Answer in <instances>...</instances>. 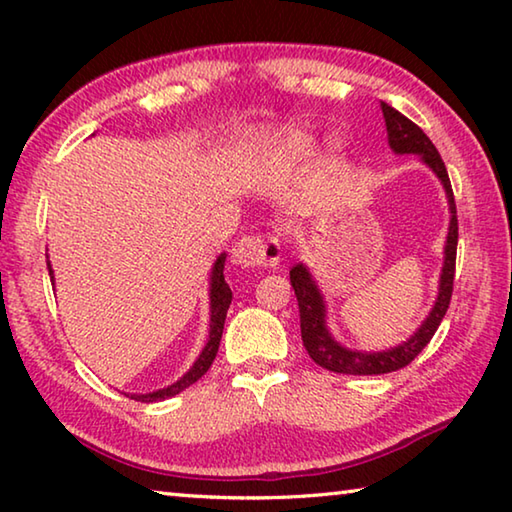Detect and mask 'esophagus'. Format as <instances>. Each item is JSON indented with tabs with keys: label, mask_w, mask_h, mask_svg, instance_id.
<instances>
[{
	"label": "esophagus",
	"mask_w": 512,
	"mask_h": 512,
	"mask_svg": "<svg viewBox=\"0 0 512 512\" xmlns=\"http://www.w3.org/2000/svg\"><path fill=\"white\" fill-rule=\"evenodd\" d=\"M280 259V241L275 237L248 235L241 237L232 248V264L241 268L275 266Z\"/></svg>",
	"instance_id": "34e87169"
}]
</instances>
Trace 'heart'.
I'll list each match as a JSON object with an SVG mask.
<instances>
[{"label": "heart", "mask_w": 512, "mask_h": 512, "mask_svg": "<svg viewBox=\"0 0 512 512\" xmlns=\"http://www.w3.org/2000/svg\"><path fill=\"white\" fill-rule=\"evenodd\" d=\"M311 144H314V140H311V135L302 133V131H284L280 135V140L275 142V149L280 155H284V158L289 160H298V158H305V155L311 151ZM341 149V142L336 140V137H332V140L327 142V158H332L334 153H339Z\"/></svg>", "instance_id": "heart-1"}]
</instances>
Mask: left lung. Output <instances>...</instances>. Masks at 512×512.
<instances>
[{"label": "left lung", "mask_w": 512, "mask_h": 512, "mask_svg": "<svg viewBox=\"0 0 512 512\" xmlns=\"http://www.w3.org/2000/svg\"><path fill=\"white\" fill-rule=\"evenodd\" d=\"M381 112H384L386 133H388V146L397 155H418V158L427 164V167L436 173L440 185L445 189L447 205H449V228H447V241H445V257H443V271H440L438 280V296L429 316L422 320V325L415 329L409 339L400 345L379 352H363V350H350L334 339L327 327V302L320 293L314 275L307 268V264H296L289 271L291 287L296 291L298 307H300V332L302 343L318 366H323L332 372H341V375H384V372H395L418 357V354L427 348L431 336L436 334L438 325L443 323L447 314L449 300H452L454 289V268H456V244H458V219H456V203L452 183H449L445 162L431 144L427 135L422 133L420 126H415L409 117L397 112L393 106L381 101Z\"/></svg>", "instance_id": "8db88e82"}]
</instances>
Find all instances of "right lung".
Masks as SVG:
<instances>
[{"mask_svg":"<svg viewBox=\"0 0 512 512\" xmlns=\"http://www.w3.org/2000/svg\"><path fill=\"white\" fill-rule=\"evenodd\" d=\"M223 266H225V253H221L216 257V262L212 266V275H210V336H207V343L205 348L198 354V359L194 361V366L189 368L183 377L178 381H173L171 386L167 388H160V391H153V393H128V397L135 402H160V400H167V397H173L178 393H183L185 388H189L194 384V381L201 379L207 370H210L212 361L216 357V352H219V343H221V334H223V323H225V316H228V307L232 302V291L228 287V282H225L223 277ZM49 268V277L51 282H54V271H51V264L47 262Z\"/></svg>","mask_w":512,"mask_h":512,"instance_id":"add662e5","label":"right lung"}]
</instances>
